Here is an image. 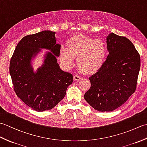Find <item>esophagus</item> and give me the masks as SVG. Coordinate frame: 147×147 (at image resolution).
Here are the masks:
<instances>
[{"mask_svg": "<svg viewBox=\"0 0 147 147\" xmlns=\"http://www.w3.org/2000/svg\"><path fill=\"white\" fill-rule=\"evenodd\" d=\"M73 80L74 81H75V82H78L81 80V78L79 76H77V75H74L73 76Z\"/></svg>", "mask_w": 147, "mask_h": 147, "instance_id": "esophagus-1", "label": "esophagus"}]
</instances>
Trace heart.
<instances>
[{
	"mask_svg": "<svg viewBox=\"0 0 147 147\" xmlns=\"http://www.w3.org/2000/svg\"><path fill=\"white\" fill-rule=\"evenodd\" d=\"M107 51L103 40L88 36L76 35L71 37L66 42V47L61 46L59 59L66 70L71 69L75 64L83 73L93 74L104 65Z\"/></svg>",
	"mask_w": 147,
	"mask_h": 147,
	"instance_id": "heart-1",
	"label": "heart"
}]
</instances>
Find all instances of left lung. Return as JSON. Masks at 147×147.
<instances>
[{"mask_svg":"<svg viewBox=\"0 0 147 147\" xmlns=\"http://www.w3.org/2000/svg\"><path fill=\"white\" fill-rule=\"evenodd\" d=\"M109 52L102 67L89 78L91 87L84 98L100 112L114 111L135 92L140 57L133 43L111 33L107 36Z\"/></svg>","mask_w":147,"mask_h":147,"instance_id":"8db88e82","label":"left lung"}]
</instances>
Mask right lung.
Here are the masks:
<instances>
[{"instance_id":"right-lung-1","label":"right lung","mask_w":147,"mask_h":147,"mask_svg":"<svg viewBox=\"0 0 147 147\" xmlns=\"http://www.w3.org/2000/svg\"><path fill=\"white\" fill-rule=\"evenodd\" d=\"M55 32L45 30L23 37L16 47L9 67L14 90L24 104L33 110H51L65 95L73 75L61 69L57 63L61 45L56 44ZM45 53L42 65L34 71L32 61L41 51Z\"/></svg>"}]
</instances>
